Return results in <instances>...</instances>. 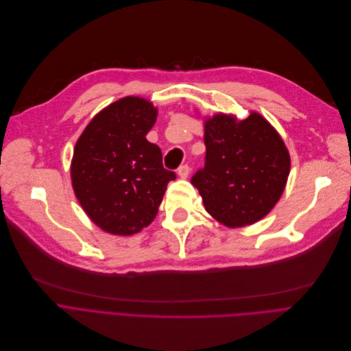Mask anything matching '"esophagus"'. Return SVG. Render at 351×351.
<instances>
[{"mask_svg":"<svg viewBox=\"0 0 351 351\" xmlns=\"http://www.w3.org/2000/svg\"><path fill=\"white\" fill-rule=\"evenodd\" d=\"M190 171H191L190 167H189L187 164H184V165H181V167H180L178 171H177V174H178V177H181V178H187V177L190 176Z\"/></svg>","mask_w":351,"mask_h":351,"instance_id":"obj_1","label":"esophagus"}]
</instances>
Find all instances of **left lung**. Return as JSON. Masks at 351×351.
<instances>
[{
    "mask_svg": "<svg viewBox=\"0 0 351 351\" xmlns=\"http://www.w3.org/2000/svg\"><path fill=\"white\" fill-rule=\"evenodd\" d=\"M206 164L191 184L204 207L227 227L254 224L285 191L290 154L274 127L252 111L247 119L215 114L204 123Z\"/></svg>",
    "mask_w": 351,
    "mask_h": 351,
    "instance_id": "8db88e82",
    "label": "left lung"
}]
</instances>
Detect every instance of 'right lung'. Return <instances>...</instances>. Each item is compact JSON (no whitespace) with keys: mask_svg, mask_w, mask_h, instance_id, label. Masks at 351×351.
Masks as SVG:
<instances>
[{"mask_svg":"<svg viewBox=\"0 0 351 351\" xmlns=\"http://www.w3.org/2000/svg\"><path fill=\"white\" fill-rule=\"evenodd\" d=\"M156 120L153 103L124 97L99 111L74 147L75 197L110 234L132 236L152 224L167 184L176 178L162 167L160 147L145 138Z\"/></svg>","mask_w":351,"mask_h":351,"instance_id":"right-lung-1","label":"right lung"}]
</instances>
